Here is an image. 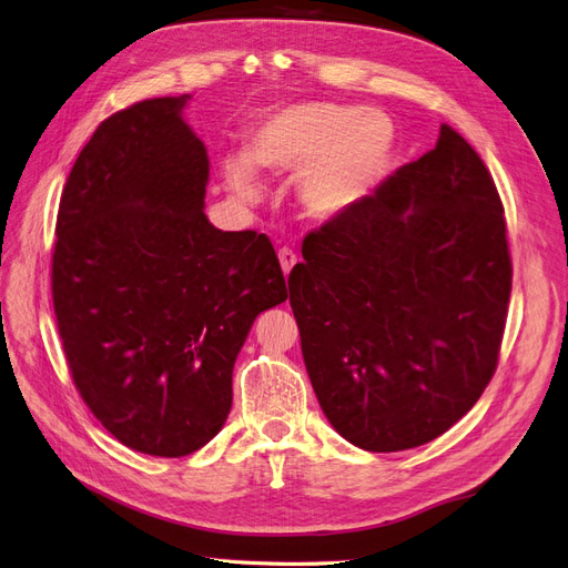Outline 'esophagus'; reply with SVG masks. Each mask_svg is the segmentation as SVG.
Here are the masks:
<instances>
[{"label": "esophagus", "instance_id": "1", "mask_svg": "<svg viewBox=\"0 0 568 568\" xmlns=\"http://www.w3.org/2000/svg\"><path fill=\"white\" fill-rule=\"evenodd\" d=\"M278 262H281V268H283V273H290V271H292V266L297 264V255H295V250H290V247H281V250H278Z\"/></svg>", "mask_w": 568, "mask_h": 568}]
</instances>
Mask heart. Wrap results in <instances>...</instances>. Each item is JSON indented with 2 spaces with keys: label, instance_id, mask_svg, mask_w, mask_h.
Masks as SVG:
<instances>
[{
  "label": "heart",
  "instance_id": "1",
  "mask_svg": "<svg viewBox=\"0 0 568 568\" xmlns=\"http://www.w3.org/2000/svg\"><path fill=\"white\" fill-rule=\"evenodd\" d=\"M393 131L384 114L351 112L327 102L287 104L266 114L247 135L245 156L224 161L231 192L243 201L260 196L255 171L297 175V199L311 217L342 215L379 173Z\"/></svg>",
  "mask_w": 568,
  "mask_h": 568
}]
</instances>
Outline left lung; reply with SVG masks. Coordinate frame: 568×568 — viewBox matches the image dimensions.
<instances>
[{"label": "left lung", "instance_id": "obj_1", "mask_svg": "<svg viewBox=\"0 0 568 568\" xmlns=\"http://www.w3.org/2000/svg\"><path fill=\"white\" fill-rule=\"evenodd\" d=\"M290 306L313 390L351 445L403 452L468 414L496 372L513 264L485 161L452 125L311 231Z\"/></svg>", "mask_w": 568, "mask_h": 568}]
</instances>
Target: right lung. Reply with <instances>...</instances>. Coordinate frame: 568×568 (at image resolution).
I'll use <instances>...</instances> for the list:
<instances>
[{
	"label": "right lung",
	"mask_w": 568,
	"mask_h": 568,
	"mask_svg": "<svg viewBox=\"0 0 568 568\" xmlns=\"http://www.w3.org/2000/svg\"><path fill=\"white\" fill-rule=\"evenodd\" d=\"M192 95L104 119L55 222L51 290L74 386L121 445L186 456L231 409V372L262 311L287 300L271 241L207 222Z\"/></svg>",
	"instance_id": "1"
}]
</instances>
